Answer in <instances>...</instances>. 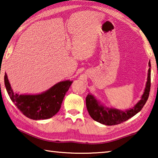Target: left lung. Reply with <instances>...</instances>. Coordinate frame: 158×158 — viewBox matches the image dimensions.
<instances>
[{
	"instance_id": "left-lung-1",
	"label": "left lung",
	"mask_w": 158,
	"mask_h": 158,
	"mask_svg": "<svg viewBox=\"0 0 158 158\" xmlns=\"http://www.w3.org/2000/svg\"><path fill=\"white\" fill-rule=\"evenodd\" d=\"M149 69L146 85L141 99L133 108L126 111L107 108L100 105L94 96L89 93L85 98V105L89 114L93 120L106 125H115L127 121L131 117L139 112L148 100L151 89V62H148Z\"/></svg>"
}]
</instances>
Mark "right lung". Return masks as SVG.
<instances>
[{"instance_id": "obj_1", "label": "right lung", "mask_w": 158, "mask_h": 158, "mask_svg": "<svg viewBox=\"0 0 158 158\" xmlns=\"http://www.w3.org/2000/svg\"><path fill=\"white\" fill-rule=\"evenodd\" d=\"M5 85L11 100L24 116L33 120L50 118L60 110L65 93L73 81H60L47 91L38 95H19L15 93L7 79L4 77Z\"/></svg>"}]
</instances>
